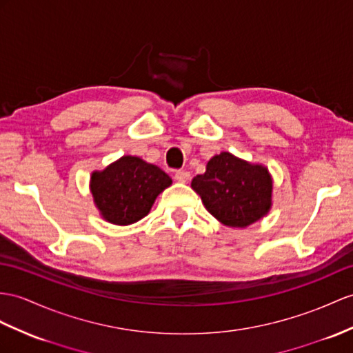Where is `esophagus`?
Masks as SVG:
<instances>
[{
  "label": "esophagus",
  "mask_w": 353,
  "mask_h": 353,
  "mask_svg": "<svg viewBox=\"0 0 353 353\" xmlns=\"http://www.w3.org/2000/svg\"><path fill=\"white\" fill-rule=\"evenodd\" d=\"M175 179L178 183H187L190 179V174L187 170H178L175 174Z\"/></svg>",
  "instance_id": "obj_1"
}]
</instances>
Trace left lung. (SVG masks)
Masks as SVG:
<instances>
[{"instance_id": "obj_1", "label": "left lung", "mask_w": 353, "mask_h": 353, "mask_svg": "<svg viewBox=\"0 0 353 353\" xmlns=\"http://www.w3.org/2000/svg\"><path fill=\"white\" fill-rule=\"evenodd\" d=\"M192 188L212 217L229 228H247L272 206V176L266 166L223 151L206 163Z\"/></svg>"}]
</instances>
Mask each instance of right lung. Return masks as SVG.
Here are the masks:
<instances>
[{
    "label": "right lung",
    "mask_w": 353,
    "mask_h": 353,
    "mask_svg": "<svg viewBox=\"0 0 353 353\" xmlns=\"http://www.w3.org/2000/svg\"><path fill=\"white\" fill-rule=\"evenodd\" d=\"M172 179L156 165L136 156H123L90 179L92 201L101 219L117 226L139 221Z\"/></svg>",
    "instance_id": "right-lung-1"
}]
</instances>
